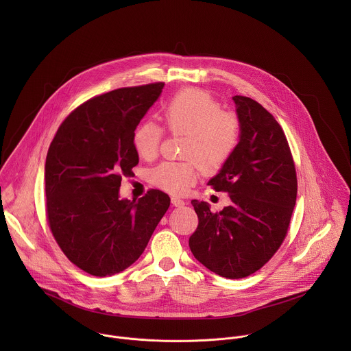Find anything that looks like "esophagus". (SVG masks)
Instances as JSON below:
<instances>
[{
    "instance_id": "esophagus-1",
    "label": "esophagus",
    "mask_w": 351,
    "mask_h": 351,
    "mask_svg": "<svg viewBox=\"0 0 351 351\" xmlns=\"http://www.w3.org/2000/svg\"><path fill=\"white\" fill-rule=\"evenodd\" d=\"M171 204H173V206H182V205H185V201L180 197H171Z\"/></svg>"
}]
</instances>
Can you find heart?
Wrapping results in <instances>:
<instances>
[{"label": "heart", "instance_id": "b5f03b06", "mask_svg": "<svg viewBox=\"0 0 351 351\" xmlns=\"http://www.w3.org/2000/svg\"><path fill=\"white\" fill-rule=\"evenodd\" d=\"M165 128L171 135H185L181 162H163L149 174L150 182L171 195H184L197 181L201 170L213 174L221 170L237 150L242 125L239 117L221 110L219 101L200 89L177 93L162 110ZM163 130L143 123L134 134V147L145 159H154L160 147Z\"/></svg>", "mask_w": 351, "mask_h": 351}]
</instances>
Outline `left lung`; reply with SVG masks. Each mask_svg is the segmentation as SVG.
Returning <instances> with one entry per match:
<instances>
[{"label": "left lung", "mask_w": 351, "mask_h": 351, "mask_svg": "<svg viewBox=\"0 0 351 351\" xmlns=\"http://www.w3.org/2000/svg\"><path fill=\"white\" fill-rule=\"evenodd\" d=\"M241 141L226 166L208 185L230 195L231 205L213 213L192 201L199 227L189 238L195 258L231 280L259 270L282 245L298 196L295 160L274 116L259 102L234 96Z\"/></svg>", "instance_id": "obj_1"}]
</instances>
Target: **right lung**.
<instances>
[{
  "label": "right lung",
  "mask_w": 351,
  "mask_h": 351,
  "mask_svg": "<svg viewBox=\"0 0 351 351\" xmlns=\"http://www.w3.org/2000/svg\"><path fill=\"white\" fill-rule=\"evenodd\" d=\"M165 84L120 88L77 106L59 125L46 158V216L63 254L81 270L106 277L131 266L170 206L150 189L120 200L123 176L139 163L134 134Z\"/></svg>",
  "instance_id": "right-lung-1"
}]
</instances>
